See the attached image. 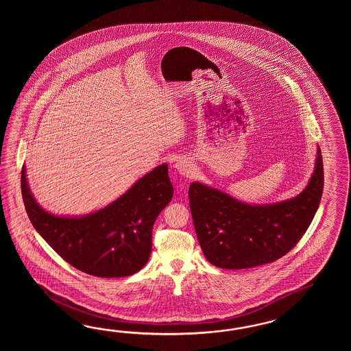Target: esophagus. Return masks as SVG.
<instances>
[{"label": "esophagus", "instance_id": "1", "mask_svg": "<svg viewBox=\"0 0 351 351\" xmlns=\"http://www.w3.org/2000/svg\"><path fill=\"white\" fill-rule=\"evenodd\" d=\"M174 167H176V169H177L180 174H183V176L191 174V173L193 172L194 169L192 162H191L189 159H186V158H180V159H178V160L176 162Z\"/></svg>", "mask_w": 351, "mask_h": 351}]
</instances>
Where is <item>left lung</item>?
<instances>
[{
    "mask_svg": "<svg viewBox=\"0 0 351 351\" xmlns=\"http://www.w3.org/2000/svg\"><path fill=\"white\" fill-rule=\"evenodd\" d=\"M324 165L320 148L308 184L295 198L274 204H247L216 188L194 182L189 206L207 261L227 269L276 261L305 234L320 204Z\"/></svg>",
    "mask_w": 351,
    "mask_h": 351,
    "instance_id": "left-lung-1",
    "label": "left lung"
}]
</instances>
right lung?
Wrapping results in <instances>:
<instances>
[{
	"label": "right lung",
	"instance_id": "1",
	"mask_svg": "<svg viewBox=\"0 0 351 351\" xmlns=\"http://www.w3.org/2000/svg\"><path fill=\"white\" fill-rule=\"evenodd\" d=\"M21 192L31 223L60 257L88 275L112 278L130 276L149 260L153 224L172 199L173 186L165 163L105 208L82 217L55 216L41 208L25 165Z\"/></svg>",
	"mask_w": 351,
	"mask_h": 351
}]
</instances>
